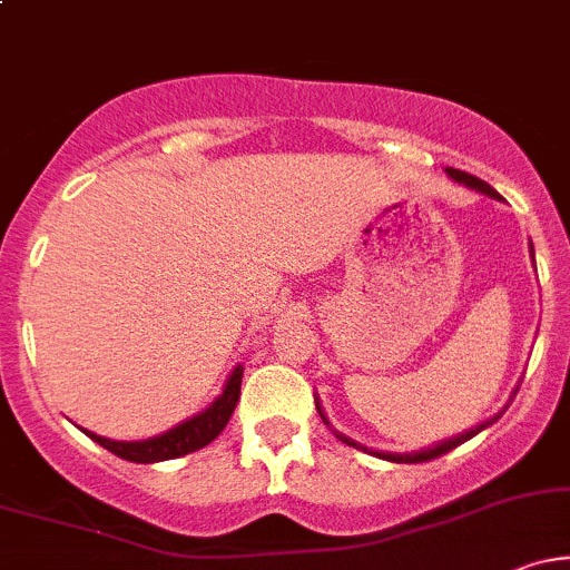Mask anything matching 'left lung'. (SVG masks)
Wrapping results in <instances>:
<instances>
[{
  "label": "left lung",
  "instance_id": "left-lung-1",
  "mask_svg": "<svg viewBox=\"0 0 570 570\" xmlns=\"http://www.w3.org/2000/svg\"><path fill=\"white\" fill-rule=\"evenodd\" d=\"M444 171H448V176L453 181H458V185H463V187H469V189H476V193H482V195H488V198H495V200H501V195L495 193L493 187L488 185V181H482V179H476V176H472V174H466V171H458V168H444ZM531 257H533V246H531ZM535 263V259H533ZM517 391V389H514ZM316 410H318V415H322V421L326 423V426L332 429V423H330V417L324 415V410H322V404H318V399H316ZM503 412V410H501ZM501 412L499 415H493L490 417V421H482V423H476L474 429H469V431H463V434H458V436H450V440H442V442H436V444H431V448H423V450H415V453H383V450H370V448H364V444H358V442H353L351 436H345V434H340V431H335V436L340 442H345V444H351V448H356V450H364V453H370V455H377V458H385V461H394V463H421V461H431V458H436V455H444V453H450V450L453 448H458V444H463L466 440H472L474 434H480L482 429H488V426H493L495 421H499L501 417Z\"/></svg>",
  "mask_w": 570,
  "mask_h": 570
}]
</instances>
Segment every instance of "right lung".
Here are the masks:
<instances>
[{
  "instance_id": "add662e5",
  "label": "right lung",
  "mask_w": 570,
  "mask_h": 570,
  "mask_svg": "<svg viewBox=\"0 0 570 570\" xmlns=\"http://www.w3.org/2000/svg\"><path fill=\"white\" fill-rule=\"evenodd\" d=\"M240 377H244V367H235L227 377L222 394L208 404L206 410L198 412V415L187 417L179 426L163 431L158 436H149V440L139 442H115L107 440V436H98L94 431L82 429L90 440L107 448L109 453L117 458H126V461L134 463H158V461H171V458L195 453V450L206 448L208 442H214L222 434V429L230 421L235 404H238L240 396Z\"/></svg>"
}]
</instances>
